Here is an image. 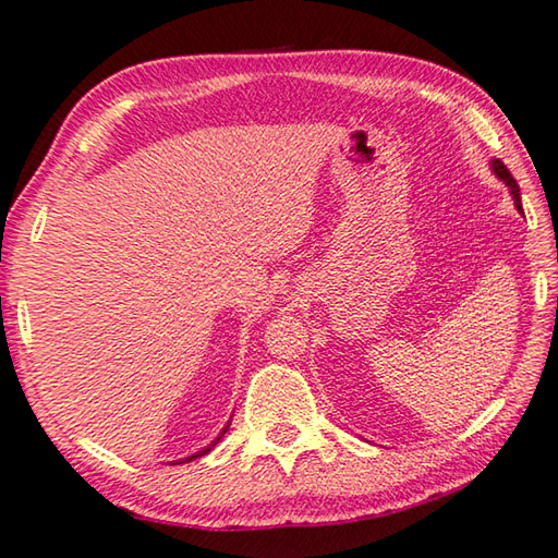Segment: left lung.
I'll return each mask as SVG.
<instances>
[{
    "label": "left lung",
    "mask_w": 558,
    "mask_h": 558,
    "mask_svg": "<svg viewBox=\"0 0 558 558\" xmlns=\"http://www.w3.org/2000/svg\"><path fill=\"white\" fill-rule=\"evenodd\" d=\"M489 167H493L495 177L502 179V182L509 186V194H512V199H514L517 211H519V214H524V209H522V199H519V184L514 182V177L509 174V169H507L502 162H499V159H493V165H489Z\"/></svg>",
    "instance_id": "left-lung-1"
}]
</instances>
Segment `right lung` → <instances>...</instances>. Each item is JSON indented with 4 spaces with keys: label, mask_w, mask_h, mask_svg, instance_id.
I'll return each mask as SVG.
<instances>
[{
    "label": "right lung",
    "mask_w": 558,
    "mask_h": 558,
    "mask_svg": "<svg viewBox=\"0 0 558 558\" xmlns=\"http://www.w3.org/2000/svg\"><path fill=\"white\" fill-rule=\"evenodd\" d=\"M229 426H231V423H229ZM229 426H226L221 433H219V436H216L211 442H209V446H206V448H202V450H196L194 452V456H186V458H182V460H174L177 462V465H179V462H192V460H196V458H202V456H206V452H209V450H214V446H216V442H219L221 438H223V433L226 430H229Z\"/></svg>",
    "instance_id": "right-lung-1"
}]
</instances>
